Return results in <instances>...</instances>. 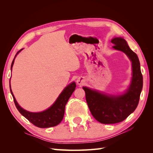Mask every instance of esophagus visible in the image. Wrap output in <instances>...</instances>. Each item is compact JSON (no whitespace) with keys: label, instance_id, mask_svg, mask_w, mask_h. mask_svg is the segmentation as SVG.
I'll return each mask as SVG.
<instances>
[{"label":"esophagus","instance_id":"34e87169","mask_svg":"<svg viewBox=\"0 0 153 153\" xmlns=\"http://www.w3.org/2000/svg\"><path fill=\"white\" fill-rule=\"evenodd\" d=\"M84 82H85V80H84V77H79L78 78V80H76L77 84L79 85H82L84 84Z\"/></svg>","mask_w":153,"mask_h":153}]
</instances>
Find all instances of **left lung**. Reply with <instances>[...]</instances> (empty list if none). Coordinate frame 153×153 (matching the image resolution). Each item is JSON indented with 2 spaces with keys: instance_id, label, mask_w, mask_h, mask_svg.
<instances>
[{
  "instance_id": "left-lung-1",
  "label": "left lung",
  "mask_w": 153,
  "mask_h": 153,
  "mask_svg": "<svg viewBox=\"0 0 153 153\" xmlns=\"http://www.w3.org/2000/svg\"><path fill=\"white\" fill-rule=\"evenodd\" d=\"M115 50L122 51L132 64L131 84L123 94L108 95L83 87L91 113L97 121L102 124H115L123 121L133 113L139 102L143 87V77L137 55L133 52L124 39L121 37L111 41Z\"/></svg>"
}]
</instances>
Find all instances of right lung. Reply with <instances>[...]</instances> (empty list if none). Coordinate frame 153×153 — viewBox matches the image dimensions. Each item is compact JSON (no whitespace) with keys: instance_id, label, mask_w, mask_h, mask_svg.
<instances>
[{"instance_id":"right-lung-1","label":"right lung","mask_w":153,"mask_h":153,"mask_svg":"<svg viewBox=\"0 0 153 153\" xmlns=\"http://www.w3.org/2000/svg\"><path fill=\"white\" fill-rule=\"evenodd\" d=\"M23 49H21L20 50L18 51L15 55V58H14L11 64V70L15 57ZM75 82L71 83L70 84L64 88V89L60 94L56 101H55L54 103L50 107L41 112H30L23 109L17 103L11 91V85L10 91L13 96L14 102H15L16 108L23 116H24L31 123L35 125L36 126L41 128H45L57 126V125H58L62 121L64 117L66 105L72 93L75 90Z\"/></svg>"}]
</instances>
